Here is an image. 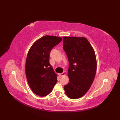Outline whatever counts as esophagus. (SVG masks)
I'll return each mask as SVG.
<instances>
[{"label": "esophagus", "instance_id": "1", "mask_svg": "<svg viewBox=\"0 0 120 120\" xmlns=\"http://www.w3.org/2000/svg\"><path fill=\"white\" fill-rule=\"evenodd\" d=\"M65 75V72L64 71L63 73H61V74H59V75H60V77H63L64 75Z\"/></svg>", "mask_w": 120, "mask_h": 120}]
</instances>
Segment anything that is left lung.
Returning a JSON list of instances; mask_svg holds the SVG:
<instances>
[{
  "instance_id": "left-lung-1",
  "label": "left lung",
  "mask_w": 120,
  "mask_h": 120,
  "mask_svg": "<svg viewBox=\"0 0 120 120\" xmlns=\"http://www.w3.org/2000/svg\"><path fill=\"white\" fill-rule=\"evenodd\" d=\"M63 49L69 61V82L64 86L65 93L71 99L82 97L95 79L97 61L95 52L84 37H63Z\"/></svg>"
}]
</instances>
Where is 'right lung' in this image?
Segmentation results:
<instances>
[{
  "mask_svg": "<svg viewBox=\"0 0 120 120\" xmlns=\"http://www.w3.org/2000/svg\"><path fill=\"white\" fill-rule=\"evenodd\" d=\"M61 41L60 37L45 35L36 41L29 50L25 74L29 86L36 95H49L57 82V75L49 64V54Z\"/></svg>",
  "mask_w": 120,
  "mask_h": 120,
  "instance_id": "obj_1",
  "label": "right lung"
}]
</instances>
